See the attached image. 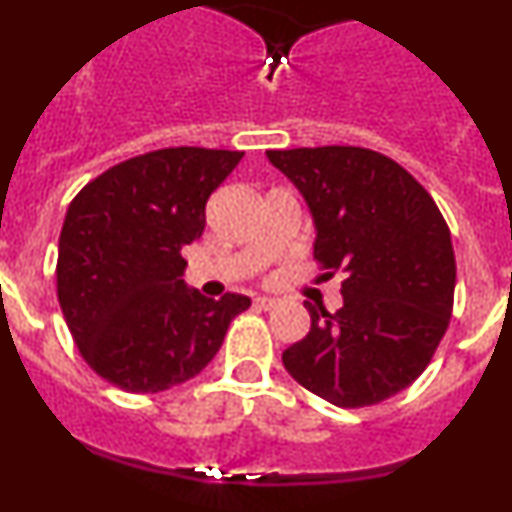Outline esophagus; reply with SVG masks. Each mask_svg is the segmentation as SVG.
<instances>
[{
    "label": "esophagus",
    "mask_w": 512,
    "mask_h": 512,
    "mask_svg": "<svg viewBox=\"0 0 512 512\" xmlns=\"http://www.w3.org/2000/svg\"><path fill=\"white\" fill-rule=\"evenodd\" d=\"M255 307H257V309H272V307H277V299H272V297H257V299H255Z\"/></svg>",
    "instance_id": "1"
}]
</instances>
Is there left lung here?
Wrapping results in <instances>:
<instances>
[{
	"label": "left lung",
	"mask_w": 512,
	"mask_h": 512,
	"mask_svg": "<svg viewBox=\"0 0 512 512\" xmlns=\"http://www.w3.org/2000/svg\"><path fill=\"white\" fill-rule=\"evenodd\" d=\"M307 200L327 277L344 272L342 309L304 302L307 337L282 352L294 381L342 409L411 386L436 354L453 312L451 230L428 190L369 148L267 151Z\"/></svg>",
	"instance_id": "obj_1"
}]
</instances>
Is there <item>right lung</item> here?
Here are the masks:
<instances>
[{
    "mask_svg": "<svg viewBox=\"0 0 512 512\" xmlns=\"http://www.w3.org/2000/svg\"><path fill=\"white\" fill-rule=\"evenodd\" d=\"M245 153L160 148L113 165L71 200L56 294L86 364L131 394L193 379L223 347L250 297L185 285L183 247L205 230V203Z\"/></svg>",
    "mask_w": 512,
    "mask_h": 512,
    "instance_id": "obj_1",
    "label": "right lung"
}]
</instances>
